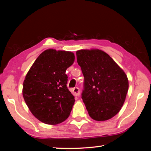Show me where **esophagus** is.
<instances>
[{"instance_id":"obj_1","label":"esophagus","mask_w":151,"mask_h":151,"mask_svg":"<svg viewBox=\"0 0 151 151\" xmlns=\"http://www.w3.org/2000/svg\"><path fill=\"white\" fill-rule=\"evenodd\" d=\"M72 93L73 94V95L75 96H78L79 94H80V91H79V88L76 87V88H74L72 91Z\"/></svg>"}]
</instances>
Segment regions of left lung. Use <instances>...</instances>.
Here are the masks:
<instances>
[{"label":"left lung","instance_id":"1","mask_svg":"<svg viewBox=\"0 0 151 151\" xmlns=\"http://www.w3.org/2000/svg\"><path fill=\"white\" fill-rule=\"evenodd\" d=\"M85 77L82 99L89 116L104 121L121 111L129 90L124 70L103 50L91 48L76 52Z\"/></svg>","mask_w":151,"mask_h":151}]
</instances>
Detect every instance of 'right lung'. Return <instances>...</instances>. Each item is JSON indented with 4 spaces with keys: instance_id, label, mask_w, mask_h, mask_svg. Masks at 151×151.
Instances as JSON below:
<instances>
[{
    "instance_id": "1",
    "label": "right lung",
    "mask_w": 151,
    "mask_h": 151,
    "mask_svg": "<svg viewBox=\"0 0 151 151\" xmlns=\"http://www.w3.org/2000/svg\"><path fill=\"white\" fill-rule=\"evenodd\" d=\"M70 51L47 49L28 71L23 82L22 96L30 111L47 124H57L70 115L75 96L66 87V70L74 63Z\"/></svg>"
}]
</instances>
